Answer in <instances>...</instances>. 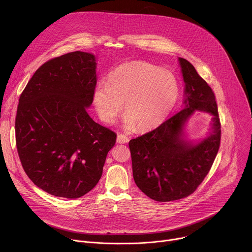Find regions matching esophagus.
I'll return each mask as SVG.
<instances>
[{
  "mask_svg": "<svg viewBox=\"0 0 252 252\" xmlns=\"http://www.w3.org/2000/svg\"><path fill=\"white\" fill-rule=\"evenodd\" d=\"M117 141L119 143H127L129 141V137L126 136V134H123V133H119L118 134V137H117Z\"/></svg>",
  "mask_w": 252,
  "mask_h": 252,
  "instance_id": "34e87169",
  "label": "esophagus"
}]
</instances>
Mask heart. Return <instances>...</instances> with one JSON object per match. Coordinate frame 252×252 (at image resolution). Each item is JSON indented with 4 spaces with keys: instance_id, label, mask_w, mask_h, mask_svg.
<instances>
[{
    "instance_id": "obj_1",
    "label": "heart",
    "mask_w": 252,
    "mask_h": 252,
    "mask_svg": "<svg viewBox=\"0 0 252 252\" xmlns=\"http://www.w3.org/2000/svg\"><path fill=\"white\" fill-rule=\"evenodd\" d=\"M178 98V85L166 70L146 63L129 62L116 67L105 85H98L93 101L99 119L114 124L125 103L126 126L150 130L160 126Z\"/></svg>"
}]
</instances>
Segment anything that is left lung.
Segmentation results:
<instances>
[{"label": "left lung", "mask_w": 252, "mask_h": 252, "mask_svg": "<svg viewBox=\"0 0 252 252\" xmlns=\"http://www.w3.org/2000/svg\"><path fill=\"white\" fill-rule=\"evenodd\" d=\"M178 62L186 84L184 109L128 142L134 183L146 195L161 202L193 193L209 172L220 146L221 125L213 91L189 61L178 58ZM196 110L213 116L212 132L193 144L183 138V126Z\"/></svg>", "instance_id": "1"}]
</instances>
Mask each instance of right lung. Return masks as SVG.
<instances>
[{
    "label": "right lung",
    "instance_id": "right-lung-1",
    "mask_svg": "<svg viewBox=\"0 0 252 252\" xmlns=\"http://www.w3.org/2000/svg\"><path fill=\"white\" fill-rule=\"evenodd\" d=\"M95 57L73 52L42 64L23 91L16 145L31 181L46 192L78 198L102 174L117 134L88 115L96 85Z\"/></svg>",
    "mask_w": 252,
    "mask_h": 252
}]
</instances>
